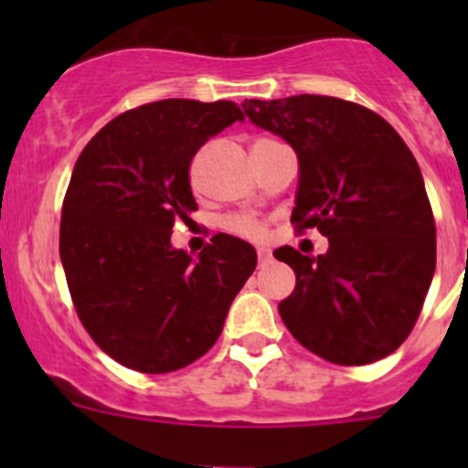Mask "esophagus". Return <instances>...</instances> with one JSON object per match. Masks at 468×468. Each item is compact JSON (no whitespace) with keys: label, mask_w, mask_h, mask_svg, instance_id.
I'll return each instance as SVG.
<instances>
[{"label":"esophagus","mask_w":468,"mask_h":468,"mask_svg":"<svg viewBox=\"0 0 468 468\" xmlns=\"http://www.w3.org/2000/svg\"><path fill=\"white\" fill-rule=\"evenodd\" d=\"M258 262L261 264L271 262V251H269V249H258Z\"/></svg>","instance_id":"34e87169"}]
</instances>
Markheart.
<instances>
[{
    "label": "heart",
    "mask_w": 468,
    "mask_h": 468,
    "mask_svg": "<svg viewBox=\"0 0 468 468\" xmlns=\"http://www.w3.org/2000/svg\"><path fill=\"white\" fill-rule=\"evenodd\" d=\"M224 229L229 230V233L242 235V238H249V239H262L264 233H267V226H264L262 221L253 215L226 217Z\"/></svg>",
    "instance_id": "obj_1"
}]
</instances>
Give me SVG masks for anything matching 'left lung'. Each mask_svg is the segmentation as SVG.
<instances>
[{
    "label": "left lung",
    "instance_id": "1",
    "mask_svg": "<svg viewBox=\"0 0 468 468\" xmlns=\"http://www.w3.org/2000/svg\"><path fill=\"white\" fill-rule=\"evenodd\" d=\"M249 120L299 155L296 233L328 238L324 256L273 251L296 273L282 324L333 365L382 360L408 339L435 276L437 230L421 169L378 112L322 94L247 99Z\"/></svg>",
    "mask_w": 468,
    "mask_h": 468
}]
</instances>
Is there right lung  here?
I'll list each match as a JSON object with an SVG mask.
<instances>
[{
  "mask_svg": "<svg viewBox=\"0 0 468 468\" xmlns=\"http://www.w3.org/2000/svg\"><path fill=\"white\" fill-rule=\"evenodd\" d=\"M238 120L233 101H151L108 122L74 165L60 217L74 310L103 353L140 374L199 360L256 269V249L224 233L197 261L169 244L174 221L197 210L192 158Z\"/></svg>",
  "mask_w": 468,
  "mask_h": 468,
  "instance_id": "obj_1",
  "label": "right lung"
}]
</instances>
